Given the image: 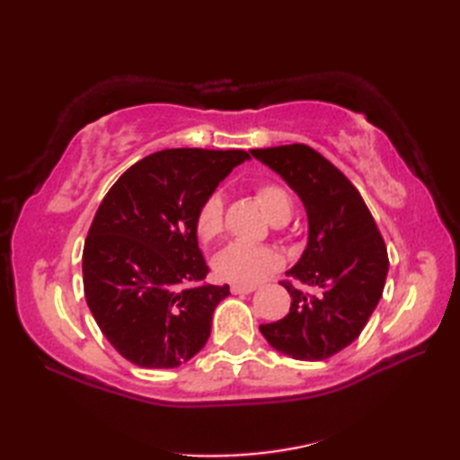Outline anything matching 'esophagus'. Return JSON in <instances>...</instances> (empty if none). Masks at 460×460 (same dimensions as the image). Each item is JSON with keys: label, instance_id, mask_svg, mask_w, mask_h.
<instances>
[{"label": "esophagus", "instance_id": "34e87169", "mask_svg": "<svg viewBox=\"0 0 460 460\" xmlns=\"http://www.w3.org/2000/svg\"><path fill=\"white\" fill-rule=\"evenodd\" d=\"M257 288V285H231L233 295H249Z\"/></svg>", "mask_w": 460, "mask_h": 460}]
</instances>
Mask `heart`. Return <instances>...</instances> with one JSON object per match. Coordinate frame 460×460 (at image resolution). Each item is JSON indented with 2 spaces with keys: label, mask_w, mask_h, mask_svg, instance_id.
<instances>
[{
  "label": "heart",
  "mask_w": 460,
  "mask_h": 460,
  "mask_svg": "<svg viewBox=\"0 0 460 460\" xmlns=\"http://www.w3.org/2000/svg\"><path fill=\"white\" fill-rule=\"evenodd\" d=\"M257 201L270 221L290 217L292 201L288 193L275 183H262L257 188ZM198 235L203 241H215L223 233V198L211 193L205 198L195 217ZM280 257L275 249L247 245V243H231L221 249L213 259L215 275L235 285H255L265 279L269 272L279 269Z\"/></svg>",
  "instance_id": "heart-1"
}]
</instances>
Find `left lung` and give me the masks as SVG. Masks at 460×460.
<instances>
[{
	"mask_svg": "<svg viewBox=\"0 0 460 460\" xmlns=\"http://www.w3.org/2000/svg\"><path fill=\"white\" fill-rule=\"evenodd\" d=\"M277 172L306 209L308 243L282 282L288 314L259 330L280 354L320 361L338 354L364 330L385 287L387 249L359 191L324 155L305 144L251 150ZM315 288L312 296L299 287Z\"/></svg>",
	"mask_w": 460,
	"mask_h": 460,
	"instance_id": "left-lung-1",
	"label": "left lung"
}]
</instances>
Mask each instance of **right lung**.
<instances>
[{
    "instance_id": "add662e5",
    "label": "right lung",
    "mask_w": 460,
    "mask_h": 460,
    "mask_svg": "<svg viewBox=\"0 0 460 460\" xmlns=\"http://www.w3.org/2000/svg\"><path fill=\"white\" fill-rule=\"evenodd\" d=\"M243 150L173 148L126 170L96 211L83 251L86 305L114 349L148 369L178 367L208 344L229 287L203 282L201 203Z\"/></svg>"
}]
</instances>
